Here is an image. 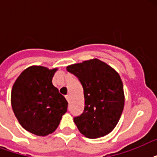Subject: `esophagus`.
I'll return each instance as SVG.
<instances>
[{"instance_id": "esophagus-1", "label": "esophagus", "mask_w": 157, "mask_h": 157, "mask_svg": "<svg viewBox=\"0 0 157 157\" xmlns=\"http://www.w3.org/2000/svg\"><path fill=\"white\" fill-rule=\"evenodd\" d=\"M66 99H67V102H70V96L69 95H67L66 96Z\"/></svg>"}]
</instances>
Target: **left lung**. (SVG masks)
Here are the masks:
<instances>
[{"label":"left lung","instance_id":"1","mask_svg":"<svg viewBox=\"0 0 157 157\" xmlns=\"http://www.w3.org/2000/svg\"><path fill=\"white\" fill-rule=\"evenodd\" d=\"M67 70L83 87L85 107L74 122L81 134L96 139L113 130L124 104L123 84L119 74L97 59L70 65Z\"/></svg>","mask_w":157,"mask_h":157}]
</instances>
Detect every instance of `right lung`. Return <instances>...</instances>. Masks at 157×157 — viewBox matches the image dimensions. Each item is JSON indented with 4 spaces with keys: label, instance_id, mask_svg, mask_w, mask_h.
<instances>
[{
    "label": "right lung",
    "instance_id": "right-lung-1",
    "mask_svg": "<svg viewBox=\"0 0 157 157\" xmlns=\"http://www.w3.org/2000/svg\"><path fill=\"white\" fill-rule=\"evenodd\" d=\"M56 71L29 67L17 78L11 91V105L19 124L38 136L53 133L67 109L66 98L52 84Z\"/></svg>",
    "mask_w": 157,
    "mask_h": 157
}]
</instances>
